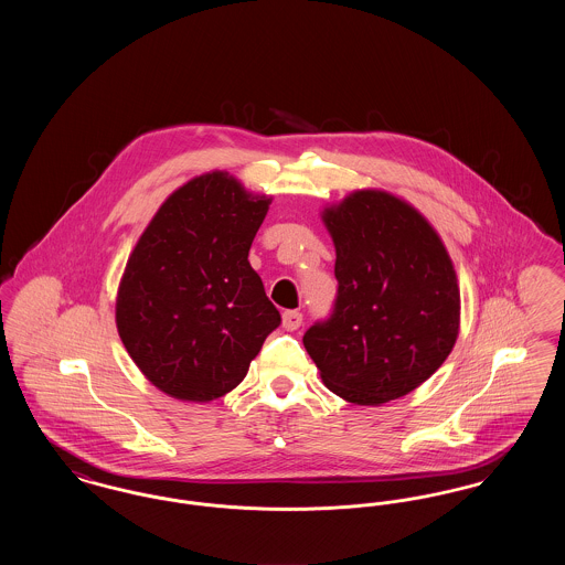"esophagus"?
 I'll use <instances>...</instances> for the list:
<instances>
[{"mask_svg":"<svg viewBox=\"0 0 565 565\" xmlns=\"http://www.w3.org/2000/svg\"><path fill=\"white\" fill-rule=\"evenodd\" d=\"M281 323L286 330H296L302 323V313L300 311H286L281 316Z\"/></svg>","mask_w":565,"mask_h":565,"instance_id":"obj_1","label":"esophagus"}]
</instances>
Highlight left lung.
Wrapping results in <instances>:
<instances>
[{
    "label": "left lung",
    "mask_w": 565,
    "mask_h": 565,
    "mask_svg": "<svg viewBox=\"0 0 565 565\" xmlns=\"http://www.w3.org/2000/svg\"><path fill=\"white\" fill-rule=\"evenodd\" d=\"M339 290L328 320L302 337L323 385L364 406L403 398L456 345L459 288L430 222L383 190L323 210Z\"/></svg>",
    "instance_id": "left-lung-1"
}]
</instances>
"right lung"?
Returning a JSON list of instances; mask_svg holds the SVG:
<instances>
[{
    "mask_svg": "<svg viewBox=\"0 0 565 565\" xmlns=\"http://www.w3.org/2000/svg\"><path fill=\"white\" fill-rule=\"evenodd\" d=\"M269 203L212 171L175 190L135 245L116 326L137 369L171 398L210 403L235 390L281 323L247 260Z\"/></svg>",
    "mask_w": 565,
    "mask_h": 565,
    "instance_id": "1",
    "label": "right lung"
}]
</instances>
